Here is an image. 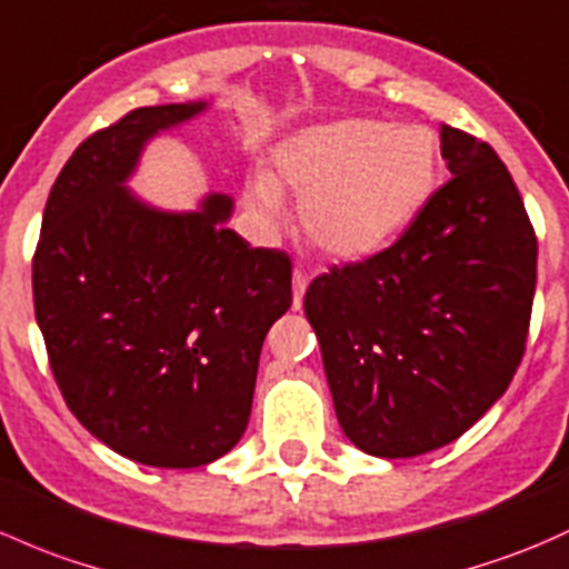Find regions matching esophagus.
Masks as SVG:
<instances>
[{
    "label": "esophagus",
    "instance_id": "obj_1",
    "mask_svg": "<svg viewBox=\"0 0 569 569\" xmlns=\"http://www.w3.org/2000/svg\"><path fill=\"white\" fill-rule=\"evenodd\" d=\"M291 286H295V310H300L302 297H305V289H308V272L297 267V269H295V278H291Z\"/></svg>",
    "mask_w": 569,
    "mask_h": 569
}]
</instances>
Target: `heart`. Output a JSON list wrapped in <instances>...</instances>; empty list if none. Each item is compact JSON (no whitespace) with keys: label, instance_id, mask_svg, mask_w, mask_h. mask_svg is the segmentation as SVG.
<instances>
[{"label":"heart","instance_id":"heart-1","mask_svg":"<svg viewBox=\"0 0 569 569\" xmlns=\"http://www.w3.org/2000/svg\"><path fill=\"white\" fill-rule=\"evenodd\" d=\"M436 184V149L417 128L340 119L286 136L269 154V177H253L244 204L261 226L283 218L289 188L300 199L305 234L338 259H360L403 231Z\"/></svg>","mask_w":569,"mask_h":569}]
</instances>
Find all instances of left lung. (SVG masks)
<instances>
[{
	"mask_svg": "<svg viewBox=\"0 0 569 569\" xmlns=\"http://www.w3.org/2000/svg\"><path fill=\"white\" fill-rule=\"evenodd\" d=\"M450 179L398 242L305 291L335 415L368 456L415 458L475 426L523 360L537 237L486 141L441 124Z\"/></svg>",
	"mask_w": 569,
	"mask_h": 569,
	"instance_id": "left-lung-1",
	"label": "left lung"
}]
</instances>
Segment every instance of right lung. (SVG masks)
<instances>
[{"label": "right lung", "instance_id": "obj_1", "mask_svg": "<svg viewBox=\"0 0 569 569\" xmlns=\"http://www.w3.org/2000/svg\"><path fill=\"white\" fill-rule=\"evenodd\" d=\"M207 103L147 106L79 143L48 193L34 319L68 409L119 456L196 469L250 420L261 343L291 308V261L226 229L234 201L160 212L124 182L152 136Z\"/></svg>", "mask_w": 569, "mask_h": 569}]
</instances>
